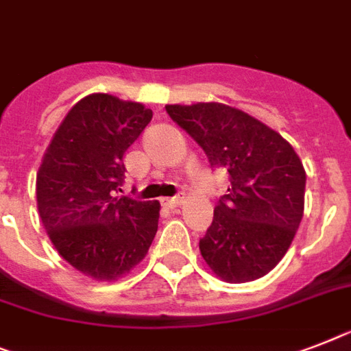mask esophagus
Segmentation results:
<instances>
[{
	"instance_id": "1",
	"label": "esophagus",
	"mask_w": 351,
	"mask_h": 351,
	"mask_svg": "<svg viewBox=\"0 0 351 351\" xmlns=\"http://www.w3.org/2000/svg\"><path fill=\"white\" fill-rule=\"evenodd\" d=\"M162 204L169 207V209H176L178 205H182V196H173V198H164Z\"/></svg>"
}]
</instances>
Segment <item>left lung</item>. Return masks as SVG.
Here are the masks:
<instances>
[{"label":"left lung","instance_id":"obj_1","mask_svg":"<svg viewBox=\"0 0 351 351\" xmlns=\"http://www.w3.org/2000/svg\"><path fill=\"white\" fill-rule=\"evenodd\" d=\"M166 111L210 167L229 173L230 187L200 240L202 258L227 283L263 278L287 254L303 218V162L278 131L221 102L167 104Z\"/></svg>","mask_w":351,"mask_h":351}]
</instances>
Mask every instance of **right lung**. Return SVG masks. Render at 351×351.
Returning <instances> with one entry per match:
<instances>
[{
	"instance_id": "right-lung-1",
	"label": "right lung",
	"mask_w": 351,
	"mask_h": 351,
	"mask_svg": "<svg viewBox=\"0 0 351 351\" xmlns=\"http://www.w3.org/2000/svg\"><path fill=\"white\" fill-rule=\"evenodd\" d=\"M144 104L92 93L57 128L37 171L39 216L57 252L82 274L115 281L146 258L160 204L115 196L122 156L149 124Z\"/></svg>"
}]
</instances>
